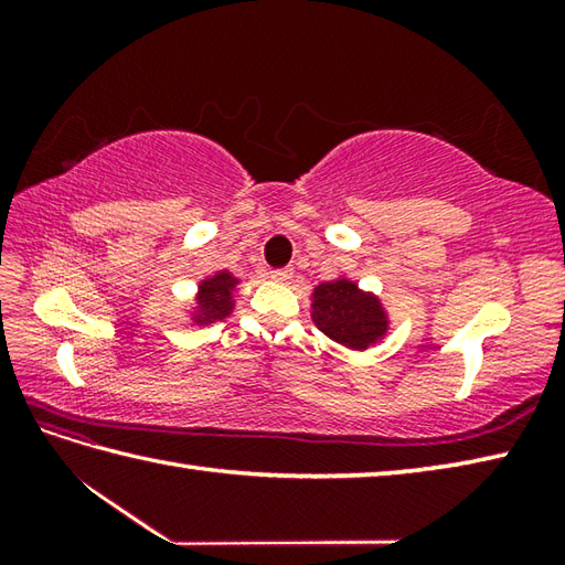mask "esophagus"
Returning a JSON list of instances; mask_svg holds the SVG:
<instances>
[{
    "instance_id": "34e87169",
    "label": "esophagus",
    "mask_w": 565,
    "mask_h": 565,
    "mask_svg": "<svg viewBox=\"0 0 565 565\" xmlns=\"http://www.w3.org/2000/svg\"><path fill=\"white\" fill-rule=\"evenodd\" d=\"M291 276H294L291 269H271V271H269V279H271V281H279V284L291 281Z\"/></svg>"
}]
</instances>
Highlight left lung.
I'll use <instances>...</instances> for the list:
<instances>
[{"label": "left lung", "mask_w": 565, "mask_h": 565, "mask_svg": "<svg viewBox=\"0 0 565 565\" xmlns=\"http://www.w3.org/2000/svg\"><path fill=\"white\" fill-rule=\"evenodd\" d=\"M310 308L318 330L350 350H369L388 332V313L379 298L344 276L316 286Z\"/></svg>", "instance_id": "obj_1"}]
</instances>
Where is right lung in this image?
I'll return each mask as SVG.
<instances>
[{"label": "right lung", "instance_id": "1", "mask_svg": "<svg viewBox=\"0 0 565 565\" xmlns=\"http://www.w3.org/2000/svg\"><path fill=\"white\" fill-rule=\"evenodd\" d=\"M239 284V279L231 271H215L209 279H203L199 284V294H196V308L191 320L196 326H211L215 320H223L233 313L235 306V286Z\"/></svg>", "mask_w": 565, "mask_h": 565}]
</instances>
